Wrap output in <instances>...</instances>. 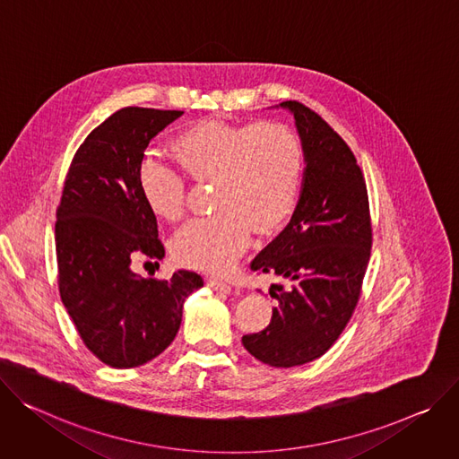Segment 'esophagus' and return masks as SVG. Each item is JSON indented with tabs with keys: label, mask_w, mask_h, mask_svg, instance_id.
Listing matches in <instances>:
<instances>
[{
	"label": "esophagus",
	"mask_w": 459,
	"mask_h": 459,
	"mask_svg": "<svg viewBox=\"0 0 459 459\" xmlns=\"http://www.w3.org/2000/svg\"><path fill=\"white\" fill-rule=\"evenodd\" d=\"M208 288H212L213 291H221V293H231V286L221 279H208Z\"/></svg>",
	"instance_id": "esophagus-1"
}]
</instances>
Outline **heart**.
Listing matches in <instances>:
<instances>
[{"mask_svg": "<svg viewBox=\"0 0 459 459\" xmlns=\"http://www.w3.org/2000/svg\"><path fill=\"white\" fill-rule=\"evenodd\" d=\"M178 166L196 182L213 184L215 213L187 224L171 244L178 264L224 273L246 247L249 233L270 235L291 215L302 182L304 152L293 129L281 122L230 124L202 120L175 136ZM147 208L166 222L186 213V178L159 160L138 168Z\"/></svg>", "mask_w": 459, "mask_h": 459, "instance_id": "heart-1", "label": "heart"}]
</instances>
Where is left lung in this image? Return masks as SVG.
Wrapping results in <instances>:
<instances>
[{"label":"left lung","instance_id":"1","mask_svg":"<svg viewBox=\"0 0 459 459\" xmlns=\"http://www.w3.org/2000/svg\"><path fill=\"white\" fill-rule=\"evenodd\" d=\"M290 109L304 151L300 196L288 226L251 261L277 275L270 325L242 337L253 358L277 368L310 363L337 341L359 300L370 261L372 224L361 168L346 142L310 108Z\"/></svg>","mask_w":459,"mask_h":459}]
</instances>
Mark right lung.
Returning a JSON list of instances; mask_svg holds the SVG:
<instances>
[{
	"instance_id": "right-lung-1",
	"label": "right lung",
	"mask_w": 459,
	"mask_h": 459,
	"mask_svg": "<svg viewBox=\"0 0 459 459\" xmlns=\"http://www.w3.org/2000/svg\"><path fill=\"white\" fill-rule=\"evenodd\" d=\"M184 111L124 108L78 147L56 210L58 288L83 344L113 368L140 367L175 339L187 295L204 286L180 270L143 279L131 259H162L157 217L138 187L151 138Z\"/></svg>"
}]
</instances>
